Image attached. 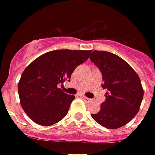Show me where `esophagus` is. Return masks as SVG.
<instances>
[{"label":"esophagus","instance_id":"1","mask_svg":"<svg viewBox=\"0 0 155 155\" xmlns=\"http://www.w3.org/2000/svg\"><path fill=\"white\" fill-rule=\"evenodd\" d=\"M82 98L86 103H90V102L92 101V99H89V98H87V97H82Z\"/></svg>","mask_w":155,"mask_h":155}]
</instances>
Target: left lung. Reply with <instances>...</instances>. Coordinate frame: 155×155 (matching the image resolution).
<instances>
[{
	"mask_svg": "<svg viewBox=\"0 0 155 155\" xmlns=\"http://www.w3.org/2000/svg\"><path fill=\"white\" fill-rule=\"evenodd\" d=\"M89 58L101 72L102 87L108 90L101 110L92 114V117L107 129L114 130L126 125L137 113L143 99L138 75L115 54L94 51Z\"/></svg>",
	"mask_w": 155,
	"mask_h": 155,
	"instance_id": "8db88e82",
	"label": "left lung"
}]
</instances>
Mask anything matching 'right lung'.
Here are the masks:
<instances>
[{
  "instance_id": "add662e5",
  "label": "right lung",
  "mask_w": 155,
  "mask_h": 155,
  "mask_svg": "<svg viewBox=\"0 0 155 155\" xmlns=\"http://www.w3.org/2000/svg\"><path fill=\"white\" fill-rule=\"evenodd\" d=\"M92 51L56 50L39 56L23 71L18 89L21 105L28 117L40 125H51L68 114L75 96L58 84L87 60Z\"/></svg>"
}]
</instances>
